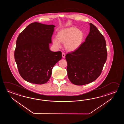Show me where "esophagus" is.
Instances as JSON below:
<instances>
[{
  "label": "esophagus",
  "mask_w": 124,
  "mask_h": 124,
  "mask_svg": "<svg viewBox=\"0 0 124 124\" xmlns=\"http://www.w3.org/2000/svg\"><path fill=\"white\" fill-rule=\"evenodd\" d=\"M65 56H66V54L65 53H62V58H64L65 57Z\"/></svg>",
  "instance_id": "esophagus-1"
}]
</instances>
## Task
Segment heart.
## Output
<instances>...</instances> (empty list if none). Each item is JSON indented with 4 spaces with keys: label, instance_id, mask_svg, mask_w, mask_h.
I'll use <instances>...</instances> for the list:
<instances>
[{
    "label": "heart",
    "instance_id": "1",
    "mask_svg": "<svg viewBox=\"0 0 124 124\" xmlns=\"http://www.w3.org/2000/svg\"><path fill=\"white\" fill-rule=\"evenodd\" d=\"M84 38L83 33L74 26L62 29L58 33V38L53 39V43L58 47L61 46V42L65 44L69 51L76 50L82 44Z\"/></svg>",
    "mask_w": 124,
    "mask_h": 124
}]
</instances>
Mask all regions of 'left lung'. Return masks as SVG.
<instances>
[{"instance_id": "obj_1", "label": "left lung", "mask_w": 124, "mask_h": 124, "mask_svg": "<svg viewBox=\"0 0 124 124\" xmlns=\"http://www.w3.org/2000/svg\"><path fill=\"white\" fill-rule=\"evenodd\" d=\"M90 25V33L85 42L66 55L69 79L77 85L87 84L97 79L107 57L104 37L93 24Z\"/></svg>"}]
</instances>
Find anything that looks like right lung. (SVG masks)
Returning <instances> with one entry per match:
<instances>
[{
    "label": "right lung",
    "instance_id": "1",
    "mask_svg": "<svg viewBox=\"0 0 124 124\" xmlns=\"http://www.w3.org/2000/svg\"><path fill=\"white\" fill-rule=\"evenodd\" d=\"M54 27L35 22L19 34L15 59L19 73L27 82L39 85L46 83L54 66L62 59L61 51L53 52L49 49Z\"/></svg>",
    "mask_w": 124,
    "mask_h": 124
}]
</instances>
